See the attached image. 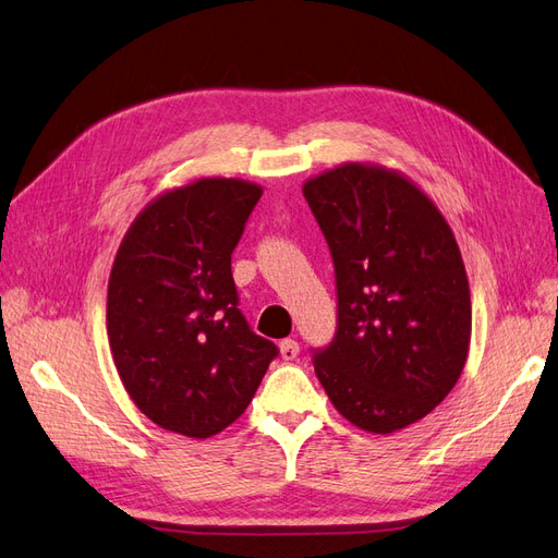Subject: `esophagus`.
Segmentation results:
<instances>
[{"instance_id": "obj_1", "label": "esophagus", "mask_w": 558, "mask_h": 558, "mask_svg": "<svg viewBox=\"0 0 558 558\" xmlns=\"http://www.w3.org/2000/svg\"><path fill=\"white\" fill-rule=\"evenodd\" d=\"M279 351L283 360H295L300 355V343L295 339H283L279 343Z\"/></svg>"}]
</instances>
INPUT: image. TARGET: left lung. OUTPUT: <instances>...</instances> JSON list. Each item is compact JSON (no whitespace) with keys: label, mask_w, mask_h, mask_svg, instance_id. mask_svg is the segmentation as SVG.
<instances>
[{"label":"left lung","mask_w":558,"mask_h":558,"mask_svg":"<svg viewBox=\"0 0 558 558\" xmlns=\"http://www.w3.org/2000/svg\"><path fill=\"white\" fill-rule=\"evenodd\" d=\"M302 194L330 246L337 332L314 349L335 409L355 427L392 434L432 413L462 376L471 293L438 207L397 170L343 163Z\"/></svg>","instance_id":"obj_1"}]
</instances>
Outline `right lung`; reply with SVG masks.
Returning a JSON list of instances; mask_svg holds the SVG:
<instances>
[{
	"mask_svg": "<svg viewBox=\"0 0 558 558\" xmlns=\"http://www.w3.org/2000/svg\"><path fill=\"white\" fill-rule=\"evenodd\" d=\"M263 189L203 178L151 201L108 281V341L133 403L155 425L207 438L235 422L279 349L248 328L230 254Z\"/></svg>",
	"mask_w": 558,
	"mask_h": 558,
	"instance_id": "right-lung-1",
	"label": "right lung"
}]
</instances>
